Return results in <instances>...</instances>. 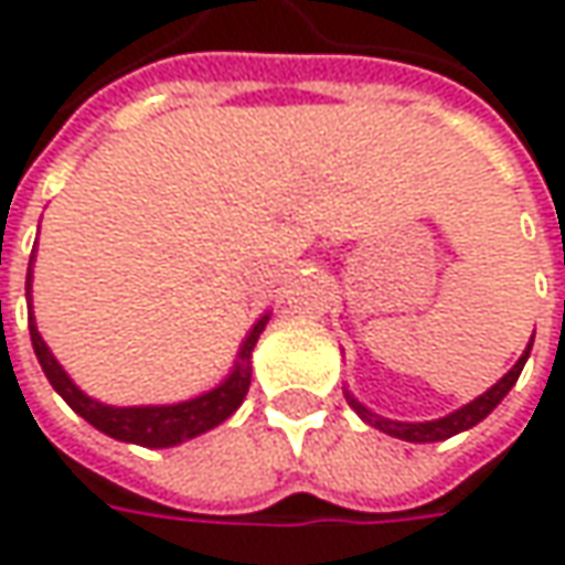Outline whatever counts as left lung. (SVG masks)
<instances>
[{"label": "left lung", "mask_w": 565, "mask_h": 565, "mask_svg": "<svg viewBox=\"0 0 565 565\" xmlns=\"http://www.w3.org/2000/svg\"><path fill=\"white\" fill-rule=\"evenodd\" d=\"M529 352H532V342H529L525 355L512 364L510 374L500 380V383H493L484 396H478L475 402L462 405L459 412H452V415H446V418H437V422H424V424L390 422V418L371 415V412H367V408H364L359 399H352L349 393H345V399H349V405L359 412L364 422L374 424V427H377V430H383V434H390V437H399V440H408V444H434V440H446V437H452V434H462V430L475 427L478 422H484L490 412H493V408L503 402V396H507L512 386H515V380H519L522 367H525V361H529Z\"/></svg>", "instance_id": "obj_1"}]
</instances>
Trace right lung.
<instances>
[{
  "label": "right lung",
  "instance_id": "add662e5",
  "mask_svg": "<svg viewBox=\"0 0 565 565\" xmlns=\"http://www.w3.org/2000/svg\"><path fill=\"white\" fill-rule=\"evenodd\" d=\"M28 286H31V279H28ZM28 327H31L33 355L40 361L43 374L53 383L55 393L68 402L84 422H90L97 430L116 437V440L157 449V446H175L182 440H191V437L204 434L210 427L223 424L245 402L250 386V349L260 337V330L267 327V317H260L254 323V330H250L242 352H238V364L228 374L226 383H220L216 390H210L198 399L179 402V405H141V408H113V405H103V402L84 396L68 380V374L62 371V364L50 355L46 342L40 339L36 327H33V317L28 320Z\"/></svg>",
  "mask_w": 565,
  "mask_h": 565
}]
</instances>
